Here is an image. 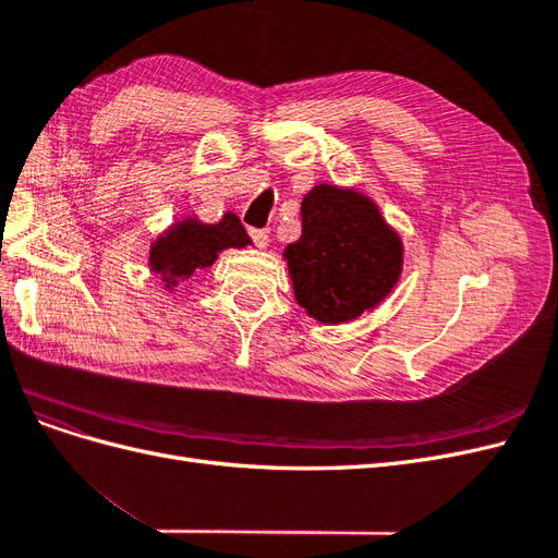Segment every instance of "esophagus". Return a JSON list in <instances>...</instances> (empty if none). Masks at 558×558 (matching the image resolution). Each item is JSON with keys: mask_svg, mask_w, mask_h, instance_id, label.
Wrapping results in <instances>:
<instances>
[{"mask_svg": "<svg viewBox=\"0 0 558 558\" xmlns=\"http://www.w3.org/2000/svg\"><path fill=\"white\" fill-rule=\"evenodd\" d=\"M253 244H256L258 248H265L269 244V232L267 230H248Z\"/></svg>", "mask_w": 558, "mask_h": 558, "instance_id": "esophagus-1", "label": "esophagus"}]
</instances>
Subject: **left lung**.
Segmentation results:
<instances>
[{"instance_id":"1","label":"left lung","mask_w":558,"mask_h":558,"mask_svg":"<svg viewBox=\"0 0 558 558\" xmlns=\"http://www.w3.org/2000/svg\"><path fill=\"white\" fill-rule=\"evenodd\" d=\"M300 211V240L283 248L298 305L320 324H344L375 310L402 272V242L375 202L318 183Z\"/></svg>"}]
</instances>
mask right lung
Instances as JSON below:
<instances>
[{
	"label": "right lung",
	"instance_id": "right-lung-1",
	"mask_svg": "<svg viewBox=\"0 0 558 558\" xmlns=\"http://www.w3.org/2000/svg\"><path fill=\"white\" fill-rule=\"evenodd\" d=\"M246 244H251L248 234L240 218L230 211L218 223H199L197 218H185L154 242L148 265L170 289L177 281L193 277L195 269L211 267L221 251L244 248Z\"/></svg>",
	"mask_w": 558,
	"mask_h": 558
}]
</instances>
